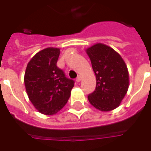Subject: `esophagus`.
Segmentation results:
<instances>
[{
    "instance_id": "esophagus-1",
    "label": "esophagus",
    "mask_w": 151,
    "mask_h": 151,
    "mask_svg": "<svg viewBox=\"0 0 151 151\" xmlns=\"http://www.w3.org/2000/svg\"><path fill=\"white\" fill-rule=\"evenodd\" d=\"M81 80H82V77L81 76H78L77 78H76V82H81Z\"/></svg>"
}]
</instances>
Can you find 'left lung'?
Masks as SVG:
<instances>
[{
	"mask_svg": "<svg viewBox=\"0 0 151 151\" xmlns=\"http://www.w3.org/2000/svg\"><path fill=\"white\" fill-rule=\"evenodd\" d=\"M96 76L95 91L88 95L90 104L101 111L120 106L126 95L129 77L123 58L111 47L95 43L86 49Z\"/></svg>",
	"mask_w": 151,
	"mask_h": 151,
	"instance_id": "8db88e82",
	"label": "left lung"
}]
</instances>
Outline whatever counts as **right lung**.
<instances>
[{
  "label": "right lung",
  "instance_id": "obj_1",
  "mask_svg": "<svg viewBox=\"0 0 151 151\" xmlns=\"http://www.w3.org/2000/svg\"><path fill=\"white\" fill-rule=\"evenodd\" d=\"M60 49L47 47L28 62L24 76L27 94L40 113L52 116L67 104L74 82L56 66Z\"/></svg>",
  "mask_w": 151,
  "mask_h": 151
}]
</instances>
